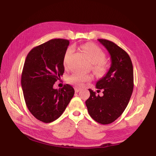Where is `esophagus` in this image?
Returning a JSON list of instances; mask_svg holds the SVG:
<instances>
[{
    "label": "esophagus",
    "instance_id": "esophagus-1",
    "mask_svg": "<svg viewBox=\"0 0 156 156\" xmlns=\"http://www.w3.org/2000/svg\"><path fill=\"white\" fill-rule=\"evenodd\" d=\"M74 90H75V92H76V93H78L79 91L80 90V88H78V87H75V88H74Z\"/></svg>",
    "mask_w": 156,
    "mask_h": 156
}]
</instances>
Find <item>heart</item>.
<instances>
[{
    "instance_id": "obj_1",
    "label": "heart",
    "mask_w": 156,
    "mask_h": 156,
    "mask_svg": "<svg viewBox=\"0 0 156 156\" xmlns=\"http://www.w3.org/2000/svg\"><path fill=\"white\" fill-rule=\"evenodd\" d=\"M82 50L86 55L88 61L93 64L92 68L97 73H101L104 71V66H103V61L105 59V55L103 51L97 46L93 44H85L82 47ZM72 53V48L67 50L63 58V65L65 68L69 67V57ZM92 77L89 75H83L74 73L68 77V82L72 84H74L77 87L83 86L86 82L90 81Z\"/></svg>"
}]
</instances>
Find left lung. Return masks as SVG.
<instances>
[{
	"label": "left lung",
	"mask_w": 156,
	"mask_h": 156,
	"mask_svg": "<svg viewBox=\"0 0 156 156\" xmlns=\"http://www.w3.org/2000/svg\"><path fill=\"white\" fill-rule=\"evenodd\" d=\"M98 41L110 55L111 66L96 84L98 90L102 89L103 95H97L88 89L90 94L85 103L94 120L108 124L120 117L129 104L134 87L133 67L129 55L122 48L108 40Z\"/></svg>",
	"instance_id": "1"
}]
</instances>
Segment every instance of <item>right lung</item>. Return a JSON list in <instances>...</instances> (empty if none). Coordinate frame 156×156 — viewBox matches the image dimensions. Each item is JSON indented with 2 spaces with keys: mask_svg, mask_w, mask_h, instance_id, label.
Here are the masks:
<instances>
[{
  "mask_svg": "<svg viewBox=\"0 0 156 156\" xmlns=\"http://www.w3.org/2000/svg\"><path fill=\"white\" fill-rule=\"evenodd\" d=\"M69 42L52 39L29 52L21 74L24 99L30 113L37 120L49 123L59 118L74 94L71 85L53 88L63 74V58Z\"/></svg>",
  "mask_w": 156,
  "mask_h": 156,
  "instance_id": "1",
  "label": "right lung"
}]
</instances>
